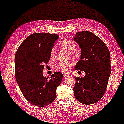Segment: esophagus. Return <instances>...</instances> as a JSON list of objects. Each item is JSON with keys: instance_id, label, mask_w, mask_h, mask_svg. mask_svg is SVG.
<instances>
[{"instance_id": "1", "label": "esophagus", "mask_w": 124, "mask_h": 124, "mask_svg": "<svg viewBox=\"0 0 124 124\" xmlns=\"http://www.w3.org/2000/svg\"><path fill=\"white\" fill-rule=\"evenodd\" d=\"M63 76H64V77H68V76H69V74H63Z\"/></svg>"}]
</instances>
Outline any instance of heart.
<instances>
[{
  "instance_id": "heart-1",
  "label": "heart",
  "mask_w": 124,
  "mask_h": 124,
  "mask_svg": "<svg viewBox=\"0 0 124 124\" xmlns=\"http://www.w3.org/2000/svg\"><path fill=\"white\" fill-rule=\"evenodd\" d=\"M62 46L70 53H73L76 50V46L72 41L70 40H65L62 43ZM56 56V49L53 47L50 52V57L51 59L55 58ZM73 63L71 62H60L55 66L56 70L61 72L63 73H67L70 71V69L72 67Z\"/></svg>"
}]
</instances>
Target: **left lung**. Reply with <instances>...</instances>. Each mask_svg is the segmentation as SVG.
Segmentation results:
<instances>
[{"label":"left lung","mask_w":124,"mask_h":124,"mask_svg":"<svg viewBox=\"0 0 124 124\" xmlns=\"http://www.w3.org/2000/svg\"><path fill=\"white\" fill-rule=\"evenodd\" d=\"M72 39L81 49L80 60L75 70L85 73L83 78L75 77L74 96L82 104L95 103L104 95L111 73L108 49L99 37L89 31L76 33Z\"/></svg>","instance_id":"obj_1"}]
</instances>
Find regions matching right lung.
Listing matches in <instances>:
<instances>
[{
    "label": "right lung",
    "instance_id": "add662e5",
    "mask_svg": "<svg viewBox=\"0 0 124 124\" xmlns=\"http://www.w3.org/2000/svg\"><path fill=\"white\" fill-rule=\"evenodd\" d=\"M59 37L49 33L32 34L22 42L16 54V80L24 97L33 105L46 106L56 97L63 74L56 72L50 78L44 77L43 71Z\"/></svg>",
    "mask_w": 124,
    "mask_h": 124
}]
</instances>
